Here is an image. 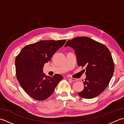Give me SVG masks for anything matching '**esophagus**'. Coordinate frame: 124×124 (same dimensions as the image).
Returning a JSON list of instances; mask_svg holds the SVG:
<instances>
[{
  "label": "esophagus",
  "instance_id": "obj_1",
  "mask_svg": "<svg viewBox=\"0 0 124 124\" xmlns=\"http://www.w3.org/2000/svg\"><path fill=\"white\" fill-rule=\"evenodd\" d=\"M68 79H69V80H70V81H76V79H74V78H68Z\"/></svg>",
  "mask_w": 124,
  "mask_h": 124
}]
</instances>
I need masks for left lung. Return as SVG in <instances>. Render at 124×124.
<instances>
[{"instance_id": "obj_1", "label": "left lung", "mask_w": 124, "mask_h": 124, "mask_svg": "<svg viewBox=\"0 0 124 124\" xmlns=\"http://www.w3.org/2000/svg\"><path fill=\"white\" fill-rule=\"evenodd\" d=\"M74 49L79 67H85L84 88L79 96L93 99L102 93L114 72V63L109 49L87 37H78L68 40L64 47Z\"/></svg>"}]
</instances>
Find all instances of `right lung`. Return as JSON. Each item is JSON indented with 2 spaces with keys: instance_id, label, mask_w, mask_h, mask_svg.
Segmentation results:
<instances>
[{
  "instance_id": "add662e5",
  "label": "right lung",
  "mask_w": 124,
  "mask_h": 124,
  "mask_svg": "<svg viewBox=\"0 0 124 124\" xmlns=\"http://www.w3.org/2000/svg\"><path fill=\"white\" fill-rule=\"evenodd\" d=\"M65 41L66 40L39 41L25 46L16 57L17 79L23 90L33 99L43 101L48 98L63 78L59 74L52 77L47 76L43 68Z\"/></svg>"
}]
</instances>
